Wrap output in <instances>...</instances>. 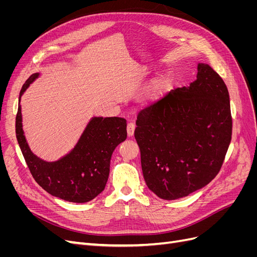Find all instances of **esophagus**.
<instances>
[{
  "label": "esophagus",
  "mask_w": 257,
  "mask_h": 257,
  "mask_svg": "<svg viewBox=\"0 0 257 257\" xmlns=\"http://www.w3.org/2000/svg\"><path fill=\"white\" fill-rule=\"evenodd\" d=\"M126 131H127V135L128 137H132L134 135V131H135V124L133 122H128L127 123V127H126Z\"/></svg>",
  "instance_id": "34e87169"
}]
</instances>
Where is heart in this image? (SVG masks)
Returning a JSON list of instances; mask_svg holds the SVG:
<instances>
[{"mask_svg":"<svg viewBox=\"0 0 257 257\" xmlns=\"http://www.w3.org/2000/svg\"><path fill=\"white\" fill-rule=\"evenodd\" d=\"M172 87V76L168 73L158 75L149 83L144 92V102L148 105L160 103L164 98Z\"/></svg>","mask_w":257,"mask_h":257,"instance_id":"heart-1","label":"heart"}]
</instances>
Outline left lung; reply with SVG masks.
<instances>
[{
  "instance_id": "obj_1",
  "label": "left lung",
  "mask_w": 257,
  "mask_h": 257,
  "mask_svg": "<svg viewBox=\"0 0 257 257\" xmlns=\"http://www.w3.org/2000/svg\"><path fill=\"white\" fill-rule=\"evenodd\" d=\"M190 87L170 91L138 113L135 139L148 188L162 199L190 195L220 172L231 139L226 84L198 63Z\"/></svg>"
}]
</instances>
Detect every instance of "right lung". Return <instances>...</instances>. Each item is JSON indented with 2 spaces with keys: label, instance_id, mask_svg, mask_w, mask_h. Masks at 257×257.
Here are the masks:
<instances>
[{
  "label": "right lung",
  "instance_id": "obj_1",
  "mask_svg": "<svg viewBox=\"0 0 257 257\" xmlns=\"http://www.w3.org/2000/svg\"><path fill=\"white\" fill-rule=\"evenodd\" d=\"M40 73L29 77L19 95L16 136L35 181L51 194L71 203H87L105 189L115 147L126 139V120L119 116H93L73 149L58 161L47 162L31 151L22 128L20 99Z\"/></svg>",
  "mask_w": 257,
  "mask_h": 257
}]
</instances>
